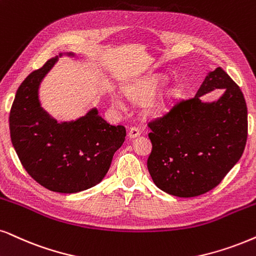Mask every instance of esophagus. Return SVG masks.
I'll return each instance as SVG.
<instances>
[{
    "instance_id": "34e87169",
    "label": "esophagus",
    "mask_w": 256,
    "mask_h": 256,
    "mask_svg": "<svg viewBox=\"0 0 256 256\" xmlns=\"http://www.w3.org/2000/svg\"><path fill=\"white\" fill-rule=\"evenodd\" d=\"M139 134H140V132H139L137 128H131L130 131H128V138H131V139L138 137Z\"/></svg>"
}]
</instances>
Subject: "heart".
<instances>
[{
    "mask_svg": "<svg viewBox=\"0 0 256 256\" xmlns=\"http://www.w3.org/2000/svg\"><path fill=\"white\" fill-rule=\"evenodd\" d=\"M166 82V78L162 76H152L146 78V79H140L138 82H134L128 86V96L131 99L134 100H144L151 96L154 93H156L162 86ZM176 96L174 90H170V92L164 93L157 96L154 102H151L150 110L154 114H160L166 110L168 102H170L174 96ZM112 105L118 110H125L126 108V99L122 94H113L112 96Z\"/></svg>",
    "mask_w": 256,
    "mask_h": 256,
    "instance_id": "heart-1",
    "label": "heart"
}]
</instances>
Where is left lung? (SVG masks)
<instances>
[{
  "label": "left lung",
  "mask_w": 256,
  "mask_h": 256,
  "mask_svg": "<svg viewBox=\"0 0 256 256\" xmlns=\"http://www.w3.org/2000/svg\"><path fill=\"white\" fill-rule=\"evenodd\" d=\"M215 89L224 90L218 100L200 99ZM148 128V169L154 183L172 196L195 197L218 186L241 158L247 105L240 87L216 67L206 73L194 98L177 102Z\"/></svg>",
  "instance_id": "1"
}]
</instances>
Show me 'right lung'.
<instances>
[{"label": "right lung", "mask_w": 256, "mask_h": 256, "mask_svg": "<svg viewBox=\"0 0 256 256\" xmlns=\"http://www.w3.org/2000/svg\"><path fill=\"white\" fill-rule=\"evenodd\" d=\"M64 52L34 70L18 87L9 116L12 146L26 171L50 192L76 194L104 180L114 152L125 140L124 126L110 125L96 108L74 120L58 122L41 106L42 80Z\"/></svg>", "instance_id": "obj_1"}]
</instances>
